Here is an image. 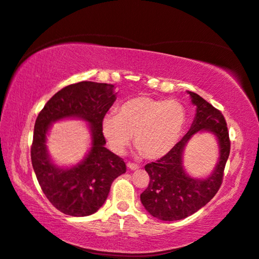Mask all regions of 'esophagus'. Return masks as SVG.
<instances>
[{
    "instance_id": "esophagus-1",
    "label": "esophagus",
    "mask_w": 259,
    "mask_h": 259,
    "mask_svg": "<svg viewBox=\"0 0 259 259\" xmlns=\"http://www.w3.org/2000/svg\"><path fill=\"white\" fill-rule=\"evenodd\" d=\"M126 167H128V168H129V169H131V170L139 169V166H138V164L133 163V162H128V163H126Z\"/></svg>"
}]
</instances>
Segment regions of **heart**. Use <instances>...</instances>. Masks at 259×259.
Segmentation results:
<instances>
[{"mask_svg":"<svg viewBox=\"0 0 259 259\" xmlns=\"http://www.w3.org/2000/svg\"><path fill=\"white\" fill-rule=\"evenodd\" d=\"M186 120V108L180 101L140 96L123 102L118 113L104 114L101 129L113 152L123 153L134 135L142 155L159 159L177 145Z\"/></svg>","mask_w":259,"mask_h":259,"instance_id":"1","label":"heart"}]
</instances>
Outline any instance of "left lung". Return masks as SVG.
Masks as SVG:
<instances>
[{
	"label": "left lung",
	"instance_id": "1",
	"mask_svg": "<svg viewBox=\"0 0 259 259\" xmlns=\"http://www.w3.org/2000/svg\"><path fill=\"white\" fill-rule=\"evenodd\" d=\"M188 93L197 107L196 118L189 131L166 156L145 166L150 181L140 195V200L151 216L164 222L188 217L212 199L222 186L230 152L229 133L223 113L197 93ZM203 130L218 137L221 157L208 179L195 180L184 172L182 152L192 135Z\"/></svg>",
	"mask_w": 259,
	"mask_h": 259
}]
</instances>
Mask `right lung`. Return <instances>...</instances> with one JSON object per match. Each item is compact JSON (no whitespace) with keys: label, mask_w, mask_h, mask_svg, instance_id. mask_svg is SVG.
<instances>
[{"label":"right lung","mask_w":259,"mask_h":259,"mask_svg":"<svg viewBox=\"0 0 259 259\" xmlns=\"http://www.w3.org/2000/svg\"><path fill=\"white\" fill-rule=\"evenodd\" d=\"M114 85L82 81L57 92L38 113L31 160L43 194L58 210L73 217L95 213L109 195L113 180L125 172L122 158L108 150L101 121L115 101ZM76 116L91 123L93 147L85 160L70 169L58 168L48 158L45 141L50 124Z\"/></svg>","instance_id":"1"}]
</instances>
